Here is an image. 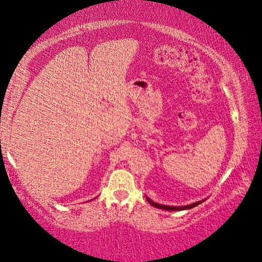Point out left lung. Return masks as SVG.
<instances>
[{
    "instance_id": "1",
    "label": "left lung",
    "mask_w": 262,
    "mask_h": 262,
    "mask_svg": "<svg viewBox=\"0 0 262 262\" xmlns=\"http://www.w3.org/2000/svg\"><path fill=\"white\" fill-rule=\"evenodd\" d=\"M147 198V200H148V202L150 203V205L151 206H154V207H156V208H158V209H163V210H170V211H177V210H186V209H192V208H194V207H196V206H199L200 205V203H202L203 201L206 200H201V201H198V202H194V203H190V205H187V206H181V207H173V206H165V205H161V203H156V202H154L151 199H149L148 196H145Z\"/></svg>"
}]
</instances>
